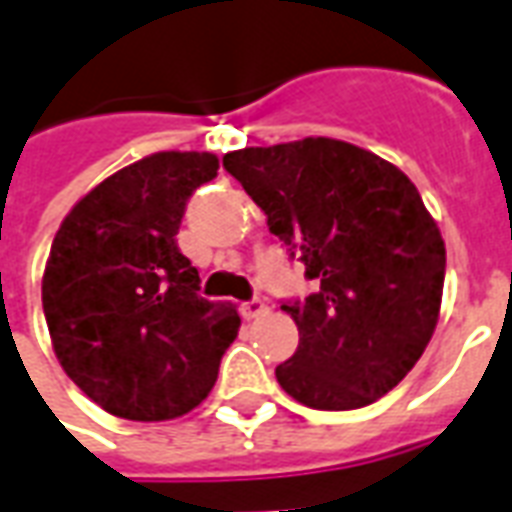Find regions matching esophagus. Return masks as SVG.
I'll return each instance as SVG.
<instances>
[{"mask_svg":"<svg viewBox=\"0 0 512 512\" xmlns=\"http://www.w3.org/2000/svg\"><path fill=\"white\" fill-rule=\"evenodd\" d=\"M266 310H268V304L263 299H252V301H244V304H241V315H244L246 321L260 318V315H263Z\"/></svg>","mask_w":512,"mask_h":512,"instance_id":"1","label":"esophagus"}]
</instances>
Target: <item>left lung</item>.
<instances>
[{
	"instance_id": "left-lung-1",
	"label": "left lung",
	"mask_w": 512,
	"mask_h": 512,
	"mask_svg": "<svg viewBox=\"0 0 512 512\" xmlns=\"http://www.w3.org/2000/svg\"><path fill=\"white\" fill-rule=\"evenodd\" d=\"M222 161L318 285L282 304L299 348L277 367L279 386L321 411L376 403L417 365L439 323L447 252L417 186L329 136L244 147Z\"/></svg>"
}]
</instances>
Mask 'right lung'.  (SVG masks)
I'll list each match as a JSON object with an SVG mask.
<instances>
[{
  "mask_svg": "<svg viewBox=\"0 0 512 512\" xmlns=\"http://www.w3.org/2000/svg\"><path fill=\"white\" fill-rule=\"evenodd\" d=\"M219 158L164 150L117 169L76 202L43 271V312L62 370L115 417L164 422L208 397L241 318L197 296L178 249L191 191Z\"/></svg>",
  "mask_w": 512,
  "mask_h": 512,
  "instance_id": "1",
  "label": "right lung"
}]
</instances>
